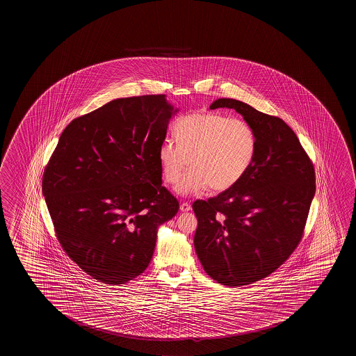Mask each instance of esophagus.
Listing matches in <instances>:
<instances>
[{
	"label": "esophagus",
	"mask_w": 356,
	"mask_h": 356,
	"mask_svg": "<svg viewBox=\"0 0 356 356\" xmlns=\"http://www.w3.org/2000/svg\"><path fill=\"white\" fill-rule=\"evenodd\" d=\"M180 211H182V212L191 211V204H188V202H182V204H180Z\"/></svg>",
	"instance_id": "esophagus-1"
}]
</instances>
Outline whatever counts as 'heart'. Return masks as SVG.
<instances>
[{
  "instance_id": "b5f03b06",
  "label": "heart",
  "mask_w": 356,
  "mask_h": 356,
  "mask_svg": "<svg viewBox=\"0 0 356 356\" xmlns=\"http://www.w3.org/2000/svg\"><path fill=\"white\" fill-rule=\"evenodd\" d=\"M174 138L159 147L163 180L176 185L190 163L191 170L176 191L188 196L210 187L221 193L234 186L254 160L257 136L248 122L218 113H193L177 120Z\"/></svg>"
}]
</instances>
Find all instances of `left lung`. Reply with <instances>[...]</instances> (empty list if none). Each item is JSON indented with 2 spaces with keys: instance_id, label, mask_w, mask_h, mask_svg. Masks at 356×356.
Segmentation results:
<instances>
[{
  "instance_id": "left-lung-1",
  "label": "left lung",
  "mask_w": 356,
  "mask_h": 356,
  "mask_svg": "<svg viewBox=\"0 0 356 356\" xmlns=\"http://www.w3.org/2000/svg\"><path fill=\"white\" fill-rule=\"evenodd\" d=\"M217 108L234 109L251 125L256 155L234 186L193 202V243L212 280L247 286L273 273L297 248L315 195L314 166L280 118L228 98L210 105Z\"/></svg>"
}]
</instances>
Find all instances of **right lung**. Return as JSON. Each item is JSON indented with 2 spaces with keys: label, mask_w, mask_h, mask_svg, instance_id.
<instances>
[{
  "label": "right lung",
  "mask_w": 356,
  "mask_h": 356,
  "mask_svg": "<svg viewBox=\"0 0 356 356\" xmlns=\"http://www.w3.org/2000/svg\"><path fill=\"white\" fill-rule=\"evenodd\" d=\"M179 109L166 95L111 100L59 138L42 193L59 243L106 284H124L152 261L160 225L179 211L161 185L159 147Z\"/></svg>",
  "instance_id": "1"
}]
</instances>
